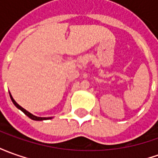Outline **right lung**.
Returning <instances> with one entry per match:
<instances>
[{
	"mask_svg": "<svg viewBox=\"0 0 158 158\" xmlns=\"http://www.w3.org/2000/svg\"><path fill=\"white\" fill-rule=\"evenodd\" d=\"M9 94H10V98L11 100H12V102H13V103L15 104V106L17 107V108H19V110H21L24 113V114H26L27 116H28L29 118H31V119H33V120H44V119H50V118H52V117H48V118H44V117H37V116H35V115H33V114H31V113H29L28 111H27L26 109H24L22 106H20L17 103V102H15V100H14V98L12 97V95H11V94L9 93Z\"/></svg>",
	"mask_w": 158,
	"mask_h": 158,
	"instance_id": "right-lung-1",
	"label": "right lung"
}]
</instances>
